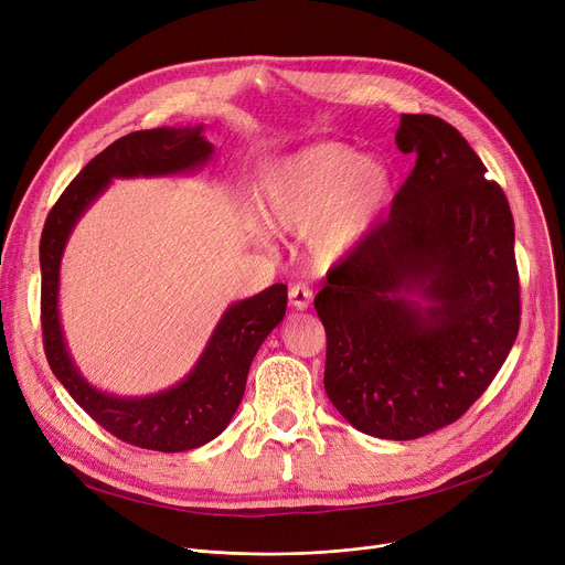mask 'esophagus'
<instances>
[{
  "label": "esophagus",
  "instance_id": "obj_1",
  "mask_svg": "<svg viewBox=\"0 0 565 565\" xmlns=\"http://www.w3.org/2000/svg\"><path fill=\"white\" fill-rule=\"evenodd\" d=\"M288 298H290V305L295 309L305 311V309H309V305L313 300V290L307 284H292L290 290H288Z\"/></svg>",
  "mask_w": 565,
  "mask_h": 565
}]
</instances>
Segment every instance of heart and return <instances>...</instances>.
Wrapping results in <instances>:
<instances>
[{
  "label": "heart",
  "mask_w": 565,
  "mask_h": 565,
  "mask_svg": "<svg viewBox=\"0 0 565 565\" xmlns=\"http://www.w3.org/2000/svg\"><path fill=\"white\" fill-rule=\"evenodd\" d=\"M392 199V175L343 143H320L281 160L265 178L263 217L277 231L309 233L318 267L343 260Z\"/></svg>",
  "instance_id": "1"
}]
</instances>
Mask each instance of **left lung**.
Segmentation results:
<instances>
[{
    "instance_id": "8db88e82",
    "label": "left lung",
    "mask_w": 565,
    "mask_h": 565,
    "mask_svg": "<svg viewBox=\"0 0 565 565\" xmlns=\"http://www.w3.org/2000/svg\"><path fill=\"white\" fill-rule=\"evenodd\" d=\"M396 146L417 164L313 307L328 334L324 392L343 419L417 439L458 422L507 362L520 277L509 199L467 139L403 114Z\"/></svg>"
}]
</instances>
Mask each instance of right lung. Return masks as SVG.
I'll return each mask as SVG.
<instances>
[{
	"label": "right lung",
	"mask_w": 565,
	"mask_h": 565,
	"mask_svg": "<svg viewBox=\"0 0 565 565\" xmlns=\"http://www.w3.org/2000/svg\"><path fill=\"white\" fill-rule=\"evenodd\" d=\"M196 128L130 132L109 143L58 196L41 235V324L45 358L75 403L107 433L139 449L178 454L215 439L243 401L254 354L286 316L288 288L273 284L226 309L196 366L175 387L143 398H118L75 369L58 322V265L77 220L111 178L183 173L207 162L213 143Z\"/></svg>",
	"instance_id": "right-lung-1"
}]
</instances>
